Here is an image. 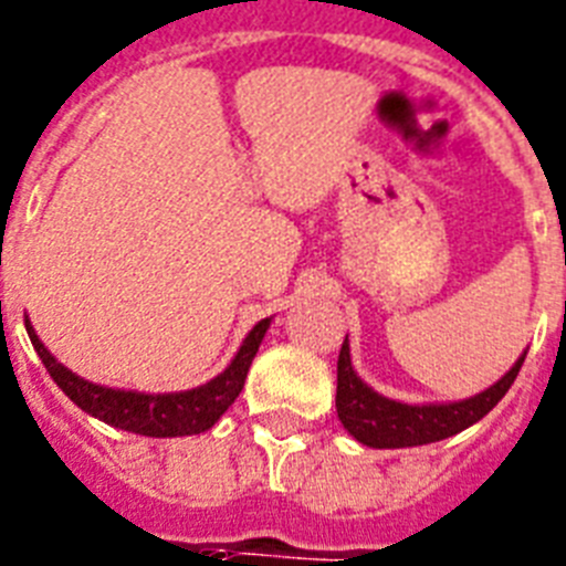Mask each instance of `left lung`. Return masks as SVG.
<instances>
[{
  "label": "left lung",
  "mask_w": 566,
  "mask_h": 566,
  "mask_svg": "<svg viewBox=\"0 0 566 566\" xmlns=\"http://www.w3.org/2000/svg\"><path fill=\"white\" fill-rule=\"evenodd\" d=\"M523 357L494 387L468 401L410 407V403L389 401L357 378V371L352 369V357H348L346 337L337 357V416L348 433L366 448H416V444L442 442L448 436H457L465 427L476 424L482 416H489L497 407L500 398L517 378Z\"/></svg>",
  "instance_id": "8db88e82"
}]
</instances>
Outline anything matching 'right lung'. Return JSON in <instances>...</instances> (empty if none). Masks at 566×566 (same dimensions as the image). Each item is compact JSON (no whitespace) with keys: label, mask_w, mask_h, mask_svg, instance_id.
<instances>
[{"label":"right lung","mask_w":566,"mask_h":566,"mask_svg":"<svg viewBox=\"0 0 566 566\" xmlns=\"http://www.w3.org/2000/svg\"><path fill=\"white\" fill-rule=\"evenodd\" d=\"M270 319H261L255 328L250 331V337L243 339L241 352L235 360L229 363L227 371H220L218 378L203 384V387L188 389V392H171V395H145V392H122V389L95 387L90 380L77 378L66 366H60L49 348L40 343L31 323L25 319V331H29L31 346L43 360L45 371L52 375L63 392L90 416L107 421V424L118 427V430H130L139 436H156V439H168V436H195L203 433L209 427H214L223 412L235 403L238 392L243 389L247 371L252 366V357L259 352L261 339L268 334Z\"/></svg>","instance_id":"right-lung-1"}]
</instances>
